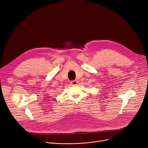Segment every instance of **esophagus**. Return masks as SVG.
Here are the masks:
<instances>
[{
    "instance_id": "obj_1",
    "label": "esophagus",
    "mask_w": 148,
    "mask_h": 148,
    "mask_svg": "<svg viewBox=\"0 0 148 148\" xmlns=\"http://www.w3.org/2000/svg\"><path fill=\"white\" fill-rule=\"evenodd\" d=\"M70 83L71 85H77L78 84L77 80H72L70 82Z\"/></svg>"
}]
</instances>
